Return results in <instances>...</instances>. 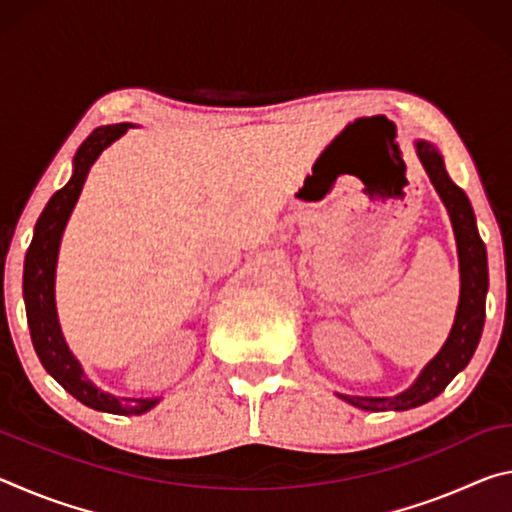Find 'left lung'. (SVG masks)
I'll list each match as a JSON object with an SVG mask.
<instances>
[{"label":"left lung","mask_w":512,"mask_h":512,"mask_svg":"<svg viewBox=\"0 0 512 512\" xmlns=\"http://www.w3.org/2000/svg\"><path fill=\"white\" fill-rule=\"evenodd\" d=\"M415 146H418L424 169H427L436 192L443 198L454 225L458 259H461V302H458L452 334H449L443 350L429 361V366L422 370V375L409 391L393 397L341 395L345 402L359 406L363 411H406L438 397L449 381L470 363L485 323L488 257H485V244L479 237V230H476L472 205L463 189L454 185L452 178L447 176L440 153L429 142H418Z\"/></svg>","instance_id":"obj_1"}]
</instances>
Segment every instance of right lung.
Instances as JSON below:
<instances>
[{
    "label": "right lung",
    "instance_id": "right-lung-1",
    "mask_svg": "<svg viewBox=\"0 0 512 512\" xmlns=\"http://www.w3.org/2000/svg\"><path fill=\"white\" fill-rule=\"evenodd\" d=\"M128 124L101 126L88 135L74 158L72 180L49 198L45 210L36 223L33 241L24 259V302H27V320L31 329V341L36 348L42 366L54 377L67 393L85 406L117 415H140L149 411L158 400H128L99 391L90 379H85L79 361L69 352L63 334H60L56 305H54V275L60 237L65 223L72 214L76 198H79L88 171L99 158V153L126 133Z\"/></svg>",
    "mask_w": 512,
    "mask_h": 512
}]
</instances>
